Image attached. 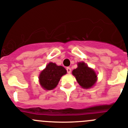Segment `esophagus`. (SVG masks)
<instances>
[{
	"label": "esophagus",
	"mask_w": 128,
	"mask_h": 128,
	"mask_svg": "<svg viewBox=\"0 0 128 128\" xmlns=\"http://www.w3.org/2000/svg\"><path fill=\"white\" fill-rule=\"evenodd\" d=\"M66 71H67V73H68V74H70L71 72V68L70 67H66Z\"/></svg>",
	"instance_id": "1"
}]
</instances>
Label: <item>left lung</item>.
Segmentation results:
<instances>
[{
  "label": "left lung",
  "mask_w": 128,
  "mask_h": 128,
  "mask_svg": "<svg viewBox=\"0 0 128 128\" xmlns=\"http://www.w3.org/2000/svg\"><path fill=\"white\" fill-rule=\"evenodd\" d=\"M78 66L77 68L72 71V74L76 77L78 83L84 88L92 86L97 81L96 72L84 62L78 63Z\"/></svg>",
  "instance_id": "left-lung-1"
}]
</instances>
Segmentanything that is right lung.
Masks as SVG:
<instances>
[{
	"instance_id": "1",
	"label": "right lung",
	"mask_w": 128,
	"mask_h": 128,
	"mask_svg": "<svg viewBox=\"0 0 128 128\" xmlns=\"http://www.w3.org/2000/svg\"><path fill=\"white\" fill-rule=\"evenodd\" d=\"M66 73L65 68L56 63H49L40 75V84L44 89L50 90L56 88L62 76Z\"/></svg>"
}]
</instances>
